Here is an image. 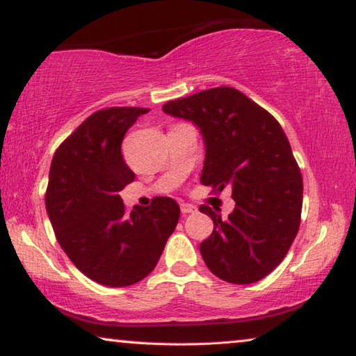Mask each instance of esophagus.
Returning <instances> with one entry per match:
<instances>
[{"label": "esophagus", "mask_w": 356, "mask_h": 356, "mask_svg": "<svg viewBox=\"0 0 356 356\" xmlns=\"http://www.w3.org/2000/svg\"><path fill=\"white\" fill-rule=\"evenodd\" d=\"M180 212L182 215H188V213H195L196 212V207L193 206V204H180Z\"/></svg>", "instance_id": "obj_1"}]
</instances>
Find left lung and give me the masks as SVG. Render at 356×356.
I'll list each match as a JSON object with an SVG mask.
<instances>
[{"label":"left lung","instance_id":"obj_1","mask_svg":"<svg viewBox=\"0 0 356 356\" xmlns=\"http://www.w3.org/2000/svg\"><path fill=\"white\" fill-rule=\"evenodd\" d=\"M163 111L200 129L206 159L201 184L232 191L226 220L209 206L213 232L200 246L210 272L251 284L278 267L297 236L303 179L284 130L272 114L237 89L221 86L171 100Z\"/></svg>","mask_w":356,"mask_h":356}]
</instances>
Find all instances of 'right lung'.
I'll use <instances>...</instances> for the list:
<instances>
[{
    "label": "right lung",
    "instance_id": "right-lung-1",
    "mask_svg": "<svg viewBox=\"0 0 356 356\" xmlns=\"http://www.w3.org/2000/svg\"><path fill=\"white\" fill-rule=\"evenodd\" d=\"M147 108L113 106L91 114L58 147L45 195L48 218L59 245L88 278L125 287L152 272L177 226L172 197L125 212L119 191L135 172L120 144Z\"/></svg>",
    "mask_w": 356,
    "mask_h": 356
}]
</instances>
